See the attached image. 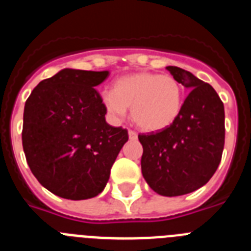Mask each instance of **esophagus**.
Wrapping results in <instances>:
<instances>
[{"label":"esophagus","instance_id":"obj_1","mask_svg":"<svg viewBox=\"0 0 251 251\" xmlns=\"http://www.w3.org/2000/svg\"><path fill=\"white\" fill-rule=\"evenodd\" d=\"M128 136H129V139H137V133L134 130H128Z\"/></svg>","mask_w":251,"mask_h":251}]
</instances>
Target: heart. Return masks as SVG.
<instances>
[{
	"instance_id": "1",
	"label": "heart",
	"mask_w": 251,
	"mask_h": 251,
	"mask_svg": "<svg viewBox=\"0 0 251 251\" xmlns=\"http://www.w3.org/2000/svg\"><path fill=\"white\" fill-rule=\"evenodd\" d=\"M101 103L115 121L123 119L130 108L141 129L158 132L172 126L182 112L183 86L171 75L134 73L117 79L112 92L103 93Z\"/></svg>"
}]
</instances>
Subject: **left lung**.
Instances as JSON below:
<instances>
[{"mask_svg":"<svg viewBox=\"0 0 251 251\" xmlns=\"http://www.w3.org/2000/svg\"><path fill=\"white\" fill-rule=\"evenodd\" d=\"M166 69L190 94L172 126L139 134L138 139L146 182L158 195L174 197L202 187L219 167L225 143V110L210 84L177 66Z\"/></svg>","mask_w":251,"mask_h":251,"instance_id":"obj_1","label":"left lung"}]
</instances>
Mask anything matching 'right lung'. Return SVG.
<instances>
[{
	"mask_svg": "<svg viewBox=\"0 0 251 251\" xmlns=\"http://www.w3.org/2000/svg\"><path fill=\"white\" fill-rule=\"evenodd\" d=\"M109 72L63 69L40 81L25 103L22 147L46 190L68 200L98 196L128 141L127 129L105 122L95 86Z\"/></svg>",
	"mask_w": 251,
	"mask_h": 251,
	"instance_id": "1",
	"label": "right lung"
}]
</instances>
